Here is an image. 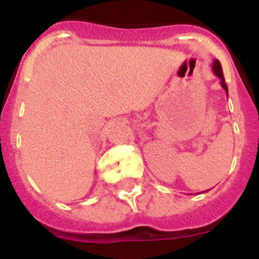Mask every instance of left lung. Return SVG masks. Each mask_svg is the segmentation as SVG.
<instances>
[{
  "mask_svg": "<svg viewBox=\"0 0 259 259\" xmlns=\"http://www.w3.org/2000/svg\"><path fill=\"white\" fill-rule=\"evenodd\" d=\"M212 71H214V74L217 75V76H218L219 79H221L222 88H223L224 91H226V93H227V96H228V87H227V84H226V81H224L223 71H222V66H221V63H219L218 59H215V61L212 62ZM202 193H203V192H202Z\"/></svg>",
  "mask_w": 259,
  "mask_h": 259,
  "instance_id": "1",
  "label": "left lung"
}]
</instances>
